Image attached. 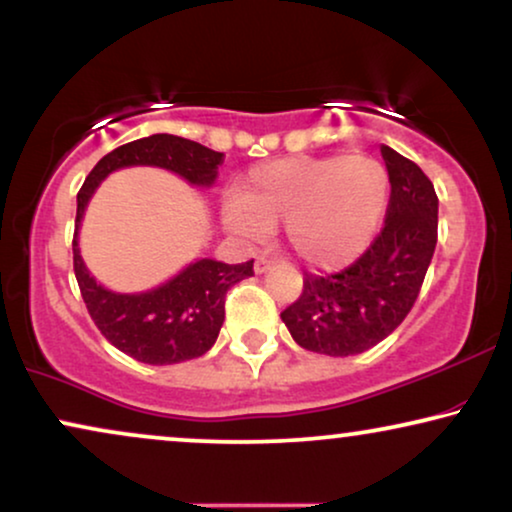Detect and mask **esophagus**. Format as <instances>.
I'll list each match as a JSON object with an SVG mask.
<instances>
[{
	"mask_svg": "<svg viewBox=\"0 0 512 512\" xmlns=\"http://www.w3.org/2000/svg\"><path fill=\"white\" fill-rule=\"evenodd\" d=\"M270 268H272V258H268V256H258L256 258V263H254L256 275H263V272H268Z\"/></svg>",
	"mask_w": 512,
	"mask_h": 512,
	"instance_id": "esophagus-1",
	"label": "esophagus"
}]
</instances>
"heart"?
Returning <instances> with one entry per match:
<instances>
[{"label": "heart", "mask_w": 512, "mask_h": 512, "mask_svg": "<svg viewBox=\"0 0 512 512\" xmlns=\"http://www.w3.org/2000/svg\"><path fill=\"white\" fill-rule=\"evenodd\" d=\"M387 202L389 172L373 156L282 158L247 172L226 221L249 240L284 223L293 254L314 268H338L368 247Z\"/></svg>", "instance_id": "obj_1"}]
</instances>
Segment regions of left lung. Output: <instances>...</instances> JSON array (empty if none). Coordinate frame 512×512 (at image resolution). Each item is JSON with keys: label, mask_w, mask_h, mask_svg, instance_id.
Returning <instances> with one entry per match:
<instances>
[{"label": "left lung", "mask_w": 512, "mask_h": 512, "mask_svg": "<svg viewBox=\"0 0 512 512\" xmlns=\"http://www.w3.org/2000/svg\"><path fill=\"white\" fill-rule=\"evenodd\" d=\"M391 195L384 226L370 247L331 275L303 277L282 321L300 347L352 356L375 347L408 317L438 242V195L431 179L401 153L382 146Z\"/></svg>", "instance_id": "left-lung-1"}]
</instances>
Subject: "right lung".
Wrapping results in <instances>:
<instances>
[{
  "label": "right lung",
  "mask_w": 512,
  "mask_h": 512,
  "mask_svg": "<svg viewBox=\"0 0 512 512\" xmlns=\"http://www.w3.org/2000/svg\"><path fill=\"white\" fill-rule=\"evenodd\" d=\"M221 163L223 153L174 135H151L118 146L83 181L76 195V230L90 195L118 167L156 165L177 172L191 184L209 186L216 179ZM72 249L74 275L90 319L116 349L153 366H170L205 354L219 338L226 317L228 289L254 275V258L240 265L202 258L158 289L123 296L107 291L88 275L79 256L76 233Z\"/></svg>",
  "instance_id": "obj_1"
}]
</instances>
